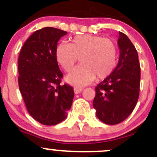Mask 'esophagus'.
Returning <instances> with one entry per match:
<instances>
[{"mask_svg": "<svg viewBox=\"0 0 157 157\" xmlns=\"http://www.w3.org/2000/svg\"><path fill=\"white\" fill-rule=\"evenodd\" d=\"M82 89L83 88H81V87H75L74 88V92H75V94H78V93L82 92Z\"/></svg>", "mask_w": 157, "mask_h": 157, "instance_id": "esophagus-1", "label": "esophagus"}]
</instances>
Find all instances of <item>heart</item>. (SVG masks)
<instances>
[{"mask_svg": "<svg viewBox=\"0 0 157 157\" xmlns=\"http://www.w3.org/2000/svg\"><path fill=\"white\" fill-rule=\"evenodd\" d=\"M117 46L113 40L99 36L83 34L75 36L71 43H59L56 58L66 72H69L80 57V66L66 76L69 83L83 86L94 80L109 76L117 63Z\"/></svg>", "mask_w": 157, "mask_h": 157, "instance_id": "obj_1", "label": "heart"}]
</instances>
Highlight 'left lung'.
Here are the masks:
<instances>
[{"mask_svg": "<svg viewBox=\"0 0 157 157\" xmlns=\"http://www.w3.org/2000/svg\"><path fill=\"white\" fill-rule=\"evenodd\" d=\"M117 66L95 87L93 107L96 116L107 124H117L131 114L138 101L140 66L136 49L124 33L119 32Z\"/></svg>", "mask_w": 157, "mask_h": 157, "instance_id": "8db88e82", "label": "left lung"}]
</instances>
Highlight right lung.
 Masks as SVG:
<instances>
[{"label":"right lung","mask_w":157,"mask_h":157,"mask_svg":"<svg viewBox=\"0 0 157 157\" xmlns=\"http://www.w3.org/2000/svg\"><path fill=\"white\" fill-rule=\"evenodd\" d=\"M66 34L53 27L35 31L18 59V83L26 109L36 121L48 126L64 121L73 101V88L60 84L63 75L56 58L57 43Z\"/></svg>","instance_id":"add662e5"}]
</instances>
